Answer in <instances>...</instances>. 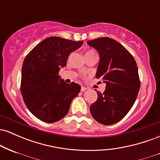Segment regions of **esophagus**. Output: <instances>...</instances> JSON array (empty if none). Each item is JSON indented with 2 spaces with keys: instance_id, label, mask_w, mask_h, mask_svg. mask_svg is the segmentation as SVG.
<instances>
[{
  "instance_id": "1",
  "label": "esophagus",
  "mask_w": 160,
  "mask_h": 160,
  "mask_svg": "<svg viewBox=\"0 0 160 160\" xmlns=\"http://www.w3.org/2000/svg\"><path fill=\"white\" fill-rule=\"evenodd\" d=\"M86 89H87V88H86V87H84V86H82V87H81V89H80V90H81V92H84V91H86Z\"/></svg>"
}]
</instances>
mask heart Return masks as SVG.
Masks as SVG:
<instances>
[{
    "label": "heart",
    "mask_w": 160,
    "mask_h": 160,
    "mask_svg": "<svg viewBox=\"0 0 160 160\" xmlns=\"http://www.w3.org/2000/svg\"><path fill=\"white\" fill-rule=\"evenodd\" d=\"M90 55H96V54H95V52H94V51H92V50L87 51V52H86V56H90Z\"/></svg>",
    "instance_id": "heart-1"
}]
</instances>
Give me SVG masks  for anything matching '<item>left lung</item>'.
I'll use <instances>...</instances> for the list:
<instances>
[{
  "mask_svg": "<svg viewBox=\"0 0 160 160\" xmlns=\"http://www.w3.org/2000/svg\"><path fill=\"white\" fill-rule=\"evenodd\" d=\"M87 43L99 53L95 76L106 83L103 93L97 92L91 114L99 123H117L130 111L138 94L141 82L136 62L123 46L111 38H97Z\"/></svg>",
  "mask_w": 160,
  "mask_h": 160,
  "instance_id": "obj_1",
  "label": "left lung"
}]
</instances>
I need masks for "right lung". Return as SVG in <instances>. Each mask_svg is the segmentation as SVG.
Here are the masks:
<instances>
[{
	"mask_svg": "<svg viewBox=\"0 0 160 160\" xmlns=\"http://www.w3.org/2000/svg\"><path fill=\"white\" fill-rule=\"evenodd\" d=\"M82 43L50 37L25 57L22 68V95L28 109L41 121L51 123L62 120L80 92L79 84L66 83L58 72L66 66L70 53Z\"/></svg>",
	"mask_w": 160,
	"mask_h": 160,
	"instance_id": "1",
	"label": "right lung"
}]
</instances>
